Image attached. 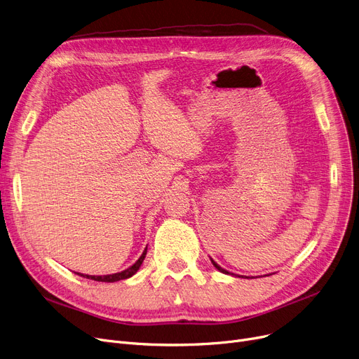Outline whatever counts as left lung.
<instances>
[{"label":"left lung","mask_w":359,"mask_h":359,"mask_svg":"<svg viewBox=\"0 0 359 359\" xmlns=\"http://www.w3.org/2000/svg\"><path fill=\"white\" fill-rule=\"evenodd\" d=\"M211 262H212V265H214V266H215V268H217V269H218V271H219V272H222V273H229V272H227V271H225V269H222V268H221V266H219V265H218V263H215V262H214V260H212V259H211Z\"/></svg>","instance_id":"left-lung-1"}]
</instances>
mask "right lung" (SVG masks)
<instances>
[{
	"label": "right lung",
	"mask_w": 359,
	"mask_h": 359,
	"mask_svg": "<svg viewBox=\"0 0 359 359\" xmlns=\"http://www.w3.org/2000/svg\"><path fill=\"white\" fill-rule=\"evenodd\" d=\"M145 255H147V249L142 252L141 257L132 265L130 268L122 271V272H118V273H111V275H103V276H94V275H83V273H77L80 276H84L87 279H93V280H99V282H116V280H121V279H126V278H130L132 275H135L138 272V269L141 268L142 262L145 259Z\"/></svg>",
	"instance_id": "right-lung-1"
}]
</instances>
